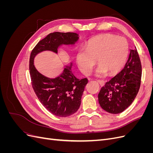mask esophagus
Returning <instances> with one entry per match:
<instances>
[{
    "label": "esophagus",
    "instance_id": "esophagus-1",
    "mask_svg": "<svg viewBox=\"0 0 153 153\" xmlns=\"http://www.w3.org/2000/svg\"><path fill=\"white\" fill-rule=\"evenodd\" d=\"M97 81L98 82V83L101 86H103L105 85V81H103L102 80H98Z\"/></svg>",
    "mask_w": 153,
    "mask_h": 153
}]
</instances>
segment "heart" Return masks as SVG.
Listing matches in <instances>:
<instances>
[{
    "label": "heart",
    "mask_w": 153,
    "mask_h": 153,
    "mask_svg": "<svg viewBox=\"0 0 153 153\" xmlns=\"http://www.w3.org/2000/svg\"><path fill=\"white\" fill-rule=\"evenodd\" d=\"M128 53L126 39L121 36L103 34L91 38L86 43L84 49H79L75 55L77 68L84 75L91 73L94 61L99 66L96 76H102L118 73L123 68Z\"/></svg>",
    "instance_id": "obj_1"
}]
</instances>
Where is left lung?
<instances>
[{
    "instance_id": "8db88e82",
    "label": "left lung",
    "mask_w": 153,
    "mask_h": 153,
    "mask_svg": "<svg viewBox=\"0 0 153 153\" xmlns=\"http://www.w3.org/2000/svg\"><path fill=\"white\" fill-rule=\"evenodd\" d=\"M141 76V62L135 48L130 50L123 70L101 87L98 94L101 107L110 114L123 112L137 96L140 89Z\"/></svg>"
}]
</instances>
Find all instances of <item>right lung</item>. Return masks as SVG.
<instances>
[{
  "instance_id": "obj_1",
  "label": "right lung",
  "mask_w": 153,
  "mask_h": 153,
  "mask_svg": "<svg viewBox=\"0 0 153 153\" xmlns=\"http://www.w3.org/2000/svg\"><path fill=\"white\" fill-rule=\"evenodd\" d=\"M78 38V35L74 32H52L39 41L30 53L29 71L32 87L41 104L55 116L66 117L76 112L88 80L86 78L79 80L73 75L72 62L57 77H47L37 70L34 60L43 51L57 53L59 47L75 44Z\"/></svg>"
}]
</instances>
